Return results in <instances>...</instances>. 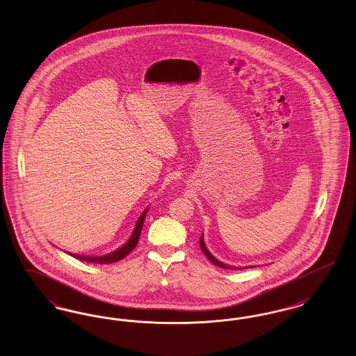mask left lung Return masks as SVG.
<instances>
[{
	"label": "left lung",
	"mask_w": 356,
	"mask_h": 356,
	"mask_svg": "<svg viewBox=\"0 0 356 356\" xmlns=\"http://www.w3.org/2000/svg\"><path fill=\"white\" fill-rule=\"evenodd\" d=\"M200 248H202V251H203V254L208 257V260L209 261H212L215 266H218V267H220V268H225V270H244L245 267H232V266H228V264H225V263H221L219 259H216L213 254L209 252V250L207 248V245H205V243H204V234H202V236H200ZM252 267V266H251Z\"/></svg>",
	"instance_id": "8db88e82"
}]
</instances>
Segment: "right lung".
I'll return each mask as SVG.
<instances>
[{
  "label": "right lung",
  "instance_id": "add662e5",
  "mask_svg": "<svg viewBox=\"0 0 356 356\" xmlns=\"http://www.w3.org/2000/svg\"><path fill=\"white\" fill-rule=\"evenodd\" d=\"M149 207H147L141 216L138 218V220L136 221L135 228L132 231V235L129 236V238L119 247L118 250L109 252V254H100V256H89V254H73V252H67V254L79 259V260H83V261H88V263H99V264H111V263H116L121 259H124L127 254H129L131 251L135 250L136 245H137V241H138V237L141 234V229H143V224L145 220V216H147V212H148Z\"/></svg>",
  "mask_w": 356,
  "mask_h": 356
}]
</instances>
